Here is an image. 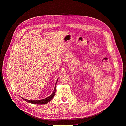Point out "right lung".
I'll return each instance as SVG.
<instances>
[{"mask_svg": "<svg viewBox=\"0 0 126 126\" xmlns=\"http://www.w3.org/2000/svg\"><path fill=\"white\" fill-rule=\"evenodd\" d=\"M58 80L57 81V82ZM57 82L56 83V84H57ZM55 92H56V86L55 87V89L54 90V91H53L52 94L49 96H48V97L47 98H45L44 99H43V100H36V101H32V100H26V99L25 98H22L23 100H24V101H25L26 102H27L28 103H32V104H40V105H42V104H47V103H48L49 102H50L52 98L54 97L55 96Z\"/></svg>", "mask_w": 126, "mask_h": 126, "instance_id": "1", "label": "right lung"}]
</instances>
